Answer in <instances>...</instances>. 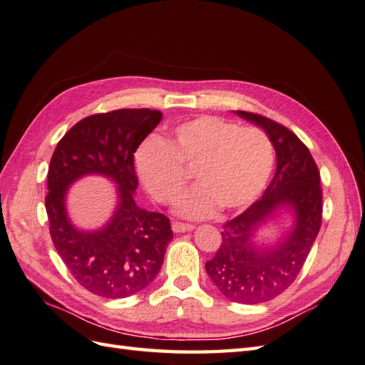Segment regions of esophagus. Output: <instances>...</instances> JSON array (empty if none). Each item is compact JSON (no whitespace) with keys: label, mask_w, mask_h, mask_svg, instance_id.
<instances>
[{"label":"esophagus","mask_w":365,"mask_h":365,"mask_svg":"<svg viewBox=\"0 0 365 365\" xmlns=\"http://www.w3.org/2000/svg\"><path fill=\"white\" fill-rule=\"evenodd\" d=\"M194 230V225L191 223H182V222H174L173 223V231L174 232H186V231H191Z\"/></svg>","instance_id":"obj_1"}]
</instances>
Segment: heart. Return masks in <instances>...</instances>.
I'll list each match as a JSON object with an SVG mask.
<instances>
[{"label": "heart", "mask_w": 365, "mask_h": 365, "mask_svg": "<svg viewBox=\"0 0 365 365\" xmlns=\"http://www.w3.org/2000/svg\"><path fill=\"white\" fill-rule=\"evenodd\" d=\"M273 163V143L264 130L212 115L185 121L165 143L149 140L135 155L140 179L158 203L179 197L185 173L193 171L197 185L177 203V212L188 219L210 217L219 207H248L265 188Z\"/></svg>", "instance_id": "obj_1"}]
</instances>
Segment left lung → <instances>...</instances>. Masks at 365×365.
<instances>
[{
    "instance_id": "8db88e82",
    "label": "left lung",
    "mask_w": 365,
    "mask_h": 365,
    "mask_svg": "<svg viewBox=\"0 0 365 365\" xmlns=\"http://www.w3.org/2000/svg\"><path fill=\"white\" fill-rule=\"evenodd\" d=\"M236 114L262 128L276 149V173L264 195L237 217L223 223L222 244L205 269L230 301H272L294 282L322 220L321 175L308 148L274 120L247 110ZM277 209L294 211V227L273 246L257 235Z\"/></svg>"
}]
</instances>
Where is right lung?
Masks as SVG:
<instances>
[{
  "mask_svg": "<svg viewBox=\"0 0 365 365\" xmlns=\"http://www.w3.org/2000/svg\"><path fill=\"white\" fill-rule=\"evenodd\" d=\"M160 120V110L148 108L93 114L73 125L52 154L46 212L53 247L77 282L97 296L120 299L142 292L160 272L173 239L170 219L140 208L134 199V153ZM91 173L119 186V203L105 227L81 232L67 217L66 194Z\"/></svg>",
  "mask_w": 365,
  "mask_h": 365,
  "instance_id": "right-lung-1",
  "label": "right lung"
}]
</instances>
